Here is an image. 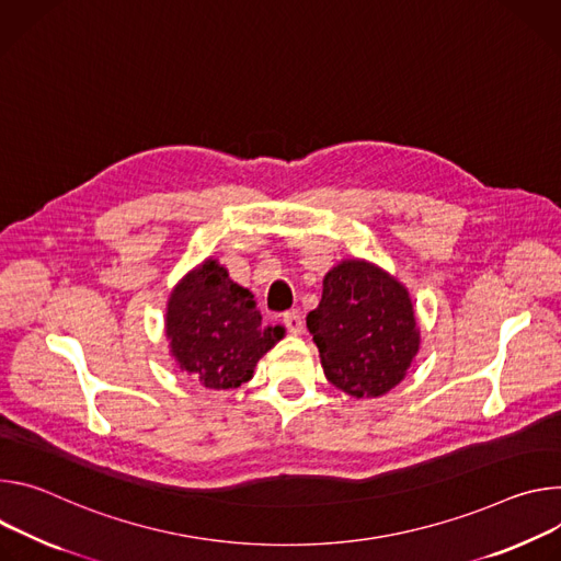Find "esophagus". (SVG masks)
Listing matches in <instances>:
<instances>
[{
	"label": "esophagus",
	"instance_id": "esophagus-1",
	"mask_svg": "<svg viewBox=\"0 0 561 561\" xmlns=\"http://www.w3.org/2000/svg\"><path fill=\"white\" fill-rule=\"evenodd\" d=\"M283 323H285V328H287L289 334H300L302 328H305V323H302V319H300L298 312H287V314H283Z\"/></svg>",
	"mask_w": 561,
	"mask_h": 561
}]
</instances>
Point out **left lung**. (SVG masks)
Masks as SVG:
<instances>
[{
	"mask_svg": "<svg viewBox=\"0 0 561 561\" xmlns=\"http://www.w3.org/2000/svg\"><path fill=\"white\" fill-rule=\"evenodd\" d=\"M325 377L363 399L392 390L419 352L412 300L383 270L345 261L323 278V296L307 314Z\"/></svg>",
	"mask_w": 561,
	"mask_h": 561,
	"instance_id": "obj_1",
	"label": "left lung"
}]
</instances>
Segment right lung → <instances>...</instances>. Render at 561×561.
<instances>
[{"mask_svg":"<svg viewBox=\"0 0 561 561\" xmlns=\"http://www.w3.org/2000/svg\"><path fill=\"white\" fill-rule=\"evenodd\" d=\"M167 336L180 369L209 390H229L252 379L259 358L283 336V328H263L254 294L233 283L216 261H207L173 289Z\"/></svg>","mask_w":561,"mask_h":561,"instance_id":"right-lung-1","label":"right lung"}]
</instances>
